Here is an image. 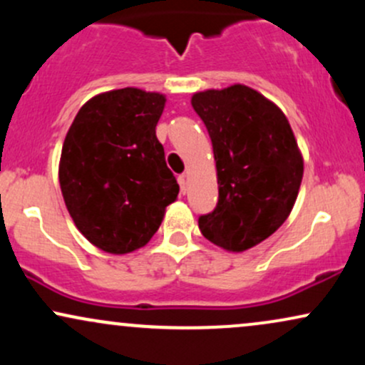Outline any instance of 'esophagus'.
Wrapping results in <instances>:
<instances>
[{
    "instance_id": "obj_1",
    "label": "esophagus",
    "mask_w": 365,
    "mask_h": 365,
    "mask_svg": "<svg viewBox=\"0 0 365 365\" xmlns=\"http://www.w3.org/2000/svg\"><path fill=\"white\" fill-rule=\"evenodd\" d=\"M178 183H180V192L185 195V192H187V175H180Z\"/></svg>"
}]
</instances>
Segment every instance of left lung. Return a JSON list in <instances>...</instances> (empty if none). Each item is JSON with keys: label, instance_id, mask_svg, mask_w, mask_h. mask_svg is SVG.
Here are the masks:
<instances>
[{"label": "left lung", "instance_id": "left-lung-1", "mask_svg": "<svg viewBox=\"0 0 365 365\" xmlns=\"http://www.w3.org/2000/svg\"><path fill=\"white\" fill-rule=\"evenodd\" d=\"M216 161V209L199 217L200 233L244 252L271 237L290 216L304 177V158L284 113L244 83L195 92Z\"/></svg>", "mask_w": 365, "mask_h": 365}]
</instances>
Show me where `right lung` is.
I'll return each instance as SVG.
<instances>
[{"label": "right lung", "instance_id": "right-lung-1", "mask_svg": "<svg viewBox=\"0 0 365 365\" xmlns=\"http://www.w3.org/2000/svg\"><path fill=\"white\" fill-rule=\"evenodd\" d=\"M165 104V94L137 87L101 92L66 132L58 166L63 200L78 232L108 254L148 244L178 197L156 137Z\"/></svg>", "mask_w": 365, "mask_h": 365}]
</instances>
